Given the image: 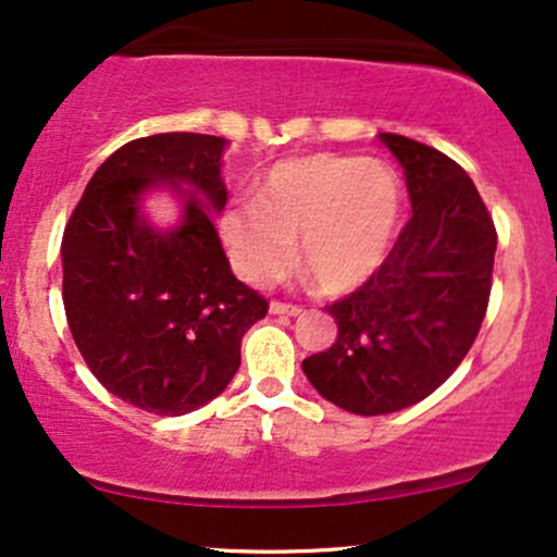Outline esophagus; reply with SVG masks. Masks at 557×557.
<instances>
[{
    "mask_svg": "<svg viewBox=\"0 0 557 557\" xmlns=\"http://www.w3.org/2000/svg\"><path fill=\"white\" fill-rule=\"evenodd\" d=\"M270 313H274V315H300L302 308L293 306V302H285V300H272L270 302Z\"/></svg>",
    "mask_w": 557,
    "mask_h": 557,
    "instance_id": "esophagus-1",
    "label": "esophagus"
}]
</instances>
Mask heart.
Wrapping results in <instances>:
<instances>
[{
  "mask_svg": "<svg viewBox=\"0 0 557 557\" xmlns=\"http://www.w3.org/2000/svg\"><path fill=\"white\" fill-rule=\"evenodd\" d=\"M400 187L375 159H285L255 185L251 200L221 213V236L246 283L270 285L290 270L295 242L302 262L329 293L362 285L396 238Z\"/></svg>",
  "mask_w": 557,
  "mask_h": 557,
  "instance_id": "obj_1",
  "label": "heart"
}]
</instances>
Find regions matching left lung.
I'll list each match as a JSON object with an SVG mask.
<instances>
[{
  "instance_id": "obj_1",
  "label": "left lung",
  "mask_w": 557,
  "mask_h": 557,
  "mask_svg": "<svg viewBox=\"0 0 557 557\" xmlns=\"http://www.w3.org/2000/svg\"><path fill=\"white\" fill-rule=\"evenodd\" d=\"M406 174L411 218L372 277L326 306L339 336L302 360L323 398L360 417L419 404L466 360L494 280L496 226L457 161L380 136Z\"/></svg>"
}]
</instances>
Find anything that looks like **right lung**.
<instances>
[{
	"label": "right lung",
	"mask_w": 557,
	"mask_h": 557,
	"mask_svg": "<svg viewBox=\"0 0 557 557\" xmlns=\"http://www.w3.org/2000/svg\"><path fill=\"white\" fill-rule=\"evenodd\" d=\"M206 133L136 138L102 161L63 228V308L84 362L112 396L182 417L226 391L242 339L270 300L231 272L208 206H226L221 153ZM157 181L187 184L186 218L161 235L137 215Z\"/></svg>",
	"instance_id": "add662e5"
}]
</instances>
